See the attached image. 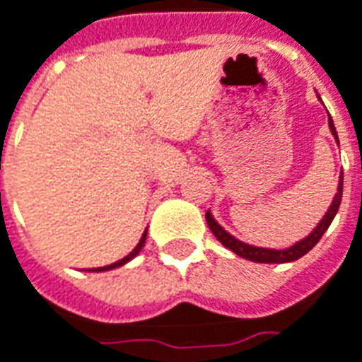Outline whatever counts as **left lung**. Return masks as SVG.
<instances>
[{
	"mask_svg": "<svg viewBox=\"0 0 362 362\" xmlns=\"http://www.w3.org/2000/svg\"><path fill=\"white\" fill-rule=\"evenodd\" d=\"M328 126H330V132H332L334 139L338 141V133H336V127H334V122L328 114ZM341 192H344V171L339 173V183H338V192L334 197L330 208L325 214V217L320 219V223L313 229L311 235H307L303 240L296 243L294 246H290L286 250H271V248H257V246H250L246 243H240L238 238H235L233 235H229L227 230L223 229L221 225L214 219L210 211H206V221H208V227L210 230L216 235V238L219 243L229 248L230 252H235L236 255H240L244 259H250V262H257V263H288V262H296L300 259L301 255H305L311 248H315V244L319 243L320 236L325 235L326 229L330 227L334 216L338 214L339 202H341Z\"/></svg>",
	"mask_w": 362,
	"mask_h": 362,
	"instance_id": "left-lung-1",
	"label": "left lung"
}]
</instances>
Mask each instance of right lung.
Masks as SVG:
<instances>
[{"label":"right lung","mask_w":362,"mask_h":362,"mask_svg":"<svg viewBox=\"0 0 362 362\" xmlns=\"http://www.w3.org/2000/svg\"><path fill=\"white\" fill-rule=\"evenodd\" d=\"M145 240H146V230H145V233H143V236H141V240H139V244H137V246H135V248H133V250H132V252H129V254H127V255H126V257H122V259H119V262L112 263V265H105V267L89 269V271H97V273H100V271H110V269L122 267V265H124V263H127V262H132L133 257H135V255L139 254L141 250H143V246H145Z\"/></svg>","instance_id":"right-lung-1"}]
</instances>
